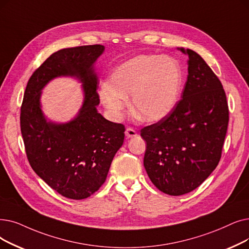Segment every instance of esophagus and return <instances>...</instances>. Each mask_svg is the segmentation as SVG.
Listing matches in <instances>:
<instances>
[{"label": "esophagus", "instance_id": "34e87169", "mask_svg": "<svg viewBox=\"0 0 249 249\" xmlns=\"http://www.w3.org/2000/svg\"><path fill=\"white\" fill-rule=\"evenodd\" d=\"M125 135H126V137L129 139V138H133V137H135V136L137 135V133H136V131L134 130L133 128H131V127H128V128L126 129V131H125Z\"/></svg>", "mask_w": 249, "mask_h": 249}]
</instances>
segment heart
Listing matches in <instances>:
<instances>
[{
    "label": "heart",
    "mask_w": 249,
    "mask_h": 249,
    "mask_svg": "<svg viewBox=\"0 0 249 249\" xmlns=\"http://www.w3.org/2000/svg\"><path fill=\"white\" fill-rule=\"evenodd\" d=\"M181 84L182 70L175 59L139 55L114 70L109 84L102 88L100 98L114 118H120L126 101L132 96L133 115L144 122H157L174 109Z\"/></svg>",
    "instance_id": "b5f03b06"
}]
</instances>
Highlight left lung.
<instances>
[{"instance_id": "obj_1", "label": "left lung", "mask_w": 249, "mask_h": 249, "mask_svg": "<svg viewBox=\"0 0 249 249\" xmlns=\"http://www.w3.org/2000/svg\"><path fill=\"white\" fill-rule=\"evenodd\" d=\"M181 100L169 115L143 127L145 171L154 185L169 196L197 188L218 166L229 122L223 85L204 60L192 50Z\"/></svg>"}]
</instances>
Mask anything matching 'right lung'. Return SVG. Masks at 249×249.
Returning <instances> with one entry per match:
<instances>
[{
	"instance_id": "right-lung-1",
	"label": "right lung",
	"mask_w": 249,
	"mask_h": 249,
	"mask_svg": "<svg viewBox=\"0 0 249 249\" xmlns=\"http://www.w3.org/2000/svg\"><path fill=\"white\" fill-rule=\"evenodd\" d=\"M104 50L92 45L52 53L30 76L21 106V134L31 168L51 188L71 199H84L99 190L124 142V125L107 121L96 111L100 96L92 65ZM59 76H74L84 83L83 107L65 124L48 123L39 103L43 86Z\"/></svg>"
}]
</instances>
